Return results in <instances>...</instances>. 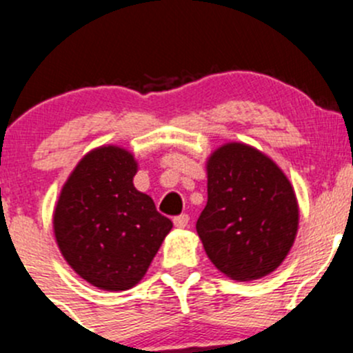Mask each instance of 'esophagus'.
Returning a JSON list of instances; mask_svg holds the SVG:
<instances>
[{
	"label": "esophagus",
	"instance_id": "obj_1",
	"mask_svg": "<svg viewBox=\"0 0 353 353\" xmlns=\"http://www.w3.org/2000/svg\"><path fill=\"white\" fill-rule=\"evenodd\" d=\"M188 222H190V216H188L186 213L174 216V225H176L177 229H184V227H188Z\"/></svg>",
	"mask_w": 353,
	"mask_h": 353
}]
</instances>
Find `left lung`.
Wrapping results in <instances>:
<instances>
[{"mask_svg": "<svg viewBox=\"0 0 353 353\" xmlns=\"http://www.w3.org/2000/svg\"><path fill=\"white\" fill-rule=\"evenodd\" d=\"M208 201L196 222L213 265L232 280H258L280 266L294 244L299 206L285 174L244 143L208 160Z\"/></svg>", "mask_w": 353, "mask_h": 353, "instance_id": "left-lung-1", "label": "left lung"}]
</instances>
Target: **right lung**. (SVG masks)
<instances>
[{
  "label": "right lung",
  "mask_w": 353,
  "mask_h": 353,
  "mask_svg": "<svg viewBox=\"0 0 353 353\" xmlns=\"http://www.w3.org/2000/svg\"><path fill=\"white\" fill-rule=\"evenodd\" d=\"M130 152L101 147L80 160L54 210V236L68 265L102 290H128L147 273L172 222L137 191Z\"/></svg>",
  "instance_id": "1"
}]
</instances>
